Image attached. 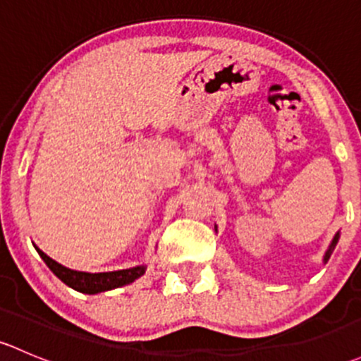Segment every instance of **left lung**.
Wrapping results in <instances>:
<instances>
[{"instance_id":"obj_1","label":"left lung","mask_w":361,"mask_h":361,"mask_svg":"<svg viewBox=\"0 0 361 361\" xmlns=\"http://www.w3.org/2000/svg\"><path fill=\"white\" fill-rule=\"evenodd\" d=\"M338 238H341V232H337V234L334 235V239H332V243H330L329 250H326L325 255H323V264H326V262H329L330 255H332V251L336 250V246H337V243H338Z\"/></svg>"}]
</instances>
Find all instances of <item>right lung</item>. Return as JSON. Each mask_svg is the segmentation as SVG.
I'll use <instances>...</instances> for the list:
<instances>
[{
	"mask_svg": "<svg viewBox=\"0 0 361 361\" xmlns=\"http://www.w3.org/2000/svg\"><path fill=\"white\" fill-rule=\"evenodd\" d=\"M36 248V246H35ZM39 257L47 264V267L64 283L69 288L76 290L80 293L96 295L101 292H108V290L120 288L129 283L136 281L137 278L145 274L147 265H136V267L122 269V271H111V272H83V271H73V269L64 267L59 262L52 260L49 255L43 253L42 250L36 248Z\"/></svg>",
	"mask_w": 361,
	"mask_h": 361,
	"instance_id": "obj_1",
	"label": "right lung"
}]
</instances>
